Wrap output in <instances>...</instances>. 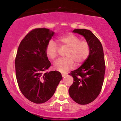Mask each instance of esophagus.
Segmentation results:
<instances>
[{"label":"esophagus","mask_w":121,"mask_h":121,"mask_svg":"<svg viewBox=\"0 0 121 121\" xmlns=\"http://www.w3.org/2000/svg\"><path fill=\"white\" fill-rule=\"evenodd\" d=\"M61 75H62V76H63V77H65L67 74H66V73H62Z\"/></svg>","instance_id":"1"}]
</instances>
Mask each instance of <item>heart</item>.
<instances>
[{
  "label": "heart",
  "instance_id": "heart-1",
  "mask_svg": "<svg viewBox=\"0 0 121 121\" xmlns=\"http://www.w3.org/2000/svg\"><path fill=\"white\" fill-rule=\"evenodd\" d=\"M61 46H65L68 48L66 53V58L58 59L54 64V69L60 72H66L73 68L75 62L80 65L86 60L90 55L91 45L86 40H81L80 38L73 34H67L61 36L57 39ZM58 46L53 40L47 44L45 52L47 56L50 59L56 58L58 54Z\"/></svg>",
  "mask_w": 121,
  "mask_h": 121
}]
</instances>
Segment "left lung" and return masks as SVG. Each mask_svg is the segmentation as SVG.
Instances as JSON below:
<instances>
[{"mask_svg": "<svg viewBox=\"0 0 121 121\" xmlns=\"http://www.w3.org/2000/svg\"><path fill=\"white\" fill-rule=\"evenodd\" d=\"M73 32L83 36L91 48L87 59L69 74L73 78L69 96L78 104L85 105L93 101L101 91L105 71L104 52L100 41L90 30L75 29Z\"/></svg>", "mask_w": 121, "mask_h": 121, "instance_id": "obj_1", "label": "left lung"}]
</instances>
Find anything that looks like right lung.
Returning a JSON list of instances; mask_svg holds the SVG:
<instances>
[{
    "label": "right lung",
    "mask_w": 121,
    "mask_h": 121,
    "mask_svg": "<svg viewBox=\"0 0 121 121\" xmlns=\"http://www.w3.org/2000/svg\"><path fill=\"white\" fill-rule=\"evenodd\" d=\"M53 35L49 29H34L18 48L15 60L18 85L22 95L34 103L48 101L63 78L57 71L45 72L51 65L46 47Z\"/></svg>",
    "instance_id": "obj_1"
}]
</instances>
